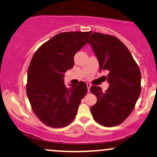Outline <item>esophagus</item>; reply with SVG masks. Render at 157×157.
<instances>
[{
	"instance_id": "obj_1",
	"label": "esophagus",
	"mask_w": 157,
	"mask_h": 157,
	"mask_svg": "<svg viewBox=\"0 0 157 157\" xmlns=\"http://www.w3.org/2000/svg\"><path fill=\"white\" fill-rule=\"evenodd\" d=\"M90 86L91 85L89 84V83H87V88H88V90L90 92Z\"/></svg>"
}]
</instances>
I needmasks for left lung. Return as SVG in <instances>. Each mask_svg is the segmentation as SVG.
I'll list each match as a JSON object with an SVG mask.
<instances>
[{"label": "left lung", "mask_w": 157, "mask_h": 157, "mask_svg": "<svg viewBox=\"0 0 157 157\" xmlns=\"http://www.w3.org/2000/svg\"><path fill=\"white\" fill-rule=\"evenodd\" d=\"M101 69L108 70L106 77L109 87L103 92L98 86L90 91L97 97L91 106L93 117L104 127H114L124 122L135 108L141 91V74L133 57L117 37L93 33L89 38Z\"/></svg>", "instance_id": "8db88e82"}]
</instances>
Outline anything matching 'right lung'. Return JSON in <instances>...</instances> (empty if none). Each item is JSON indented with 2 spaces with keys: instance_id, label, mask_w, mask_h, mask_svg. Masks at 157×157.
I'll return each mask as SVG.
<instances>
[{
  "instance_id": "right-lung-1",
  "label": "right lung",
  "mask_w": 157,
  "mask_h": 157,
  "mask_svg": "<svg viewBox=\"0 0 157 157\" xmlns=\"http://www.w3.org/2000/svg\"><path fill=\"white\" fill-rule=\"evenodd\" d=\"M92 32H67L53 36L39 47L27 71L26 92L31 108L45 125L64 128L74 120L86 83L67 88L64 73L74 66V56L88 42Z\"/></svg>"
}]
</instances>
